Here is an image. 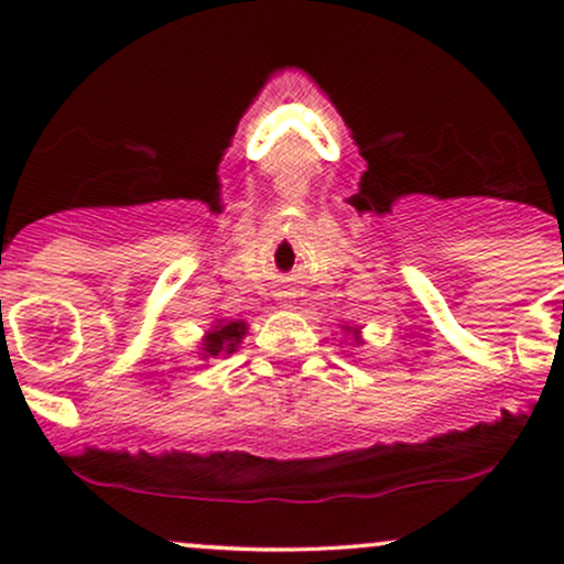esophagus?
Wrapping results in <instances>:
<instances>
[{"label":"esophagus","instance_id":"34e87169","mask_svg":"<svg viewBox=\"0 0 564 564\" xmlns=\"http://www.w3.org/2000/svg\"><path fill=\"white\" fill-rule=\"evenodd\" d=\"M283 296H286V294H283ZM283 302H286V300H283Z\"/></svg>","mask_w":564,"mask_h":564}]
</instances>
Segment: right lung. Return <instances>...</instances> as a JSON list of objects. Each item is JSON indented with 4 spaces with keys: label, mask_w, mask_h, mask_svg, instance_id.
<instances>
[{
    "label": "right lung",
    "mask_w": 564,
    "mask_h": 564,
    "mask_svg": "<svg viewBox=\"0 0 564 564\" xmlns=\"http://www.w3.org/2000/svg\"><path fill=\"white\" fill-rule=\"evenodd\" d=\"M243 334H246V326L241 321L228 323V326H217L215 332H209V336H206V345H204L206 358H215L219 352L230 355L232 349L238 347V341H241Z\"/></svg>",
    "instance_id": "right-lung-1"
}]
</instances>
